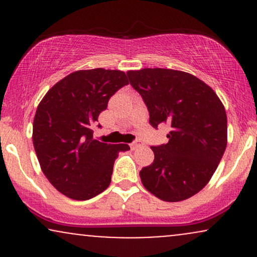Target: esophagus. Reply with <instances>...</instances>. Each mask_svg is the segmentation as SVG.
<instances>
[{"label": "esophagus", "mask_w": 257, "mask_h": 257, "mask_svg": "<svg viewBox=\"0 0 257 257\" xmlns=\"http://www.w3.org/2000/svg\"><path fill=\"white\" fill-rule=\"evenodd\" d=\"M143 145H144L143 141H140V140H135L134 143H132V144H131V147H132V150H137V149H139V147H141Z\"/></svg>", "instance_id": "esophagus-1"}]
</instances>
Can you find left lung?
<instances>
[{
  "label": "left lung",
  "instance_id": "8db88e82",
  "mask_svg": "<svg viewBox=\"0 0 257 257\" xmlns=\"http://www.w3.org/2000/svg\"><path fill=\"white\" fill-rule=\"evenodd\" d=\"M126 75L147 106L150 124L172 128L167 144L151 146L155 161L141 169V182L164 202L190 198L208 184L225 153L227 116L222 102L191 73L157 67Z\"/></svg>",
  "mask_w": 257,
  "mask_h": 257
}]
</instances>
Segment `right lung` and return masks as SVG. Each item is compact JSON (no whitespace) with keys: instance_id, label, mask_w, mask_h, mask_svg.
<instances>
[{"instance_id":"1","label":"right lung","mask_w":257,"mask_h":257,"mask_svg":"<svg viewBox=\"0 0 257 257\" xmlns=\"http://www.w3.org/2000/svg\"><path fill=\"white\" fill-rule=\"evenodd\" d=\"M128 83L119 70H79L53 85L37 106L35 151L46 178L64 196H98L110 185L118 153L131 150L126 144L100 143L91 129L111 96Z\"/></svg>"}]
</instances>
